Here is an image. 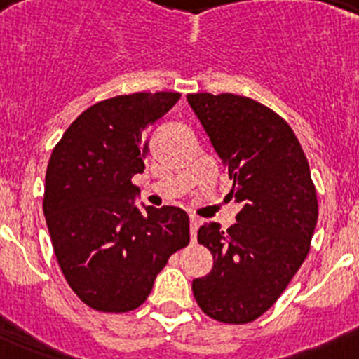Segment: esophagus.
Segmentation results:
<instances>
[{"mask_svg": "<svg viewBox=\"0 0 359 359\" xmlns=\"http://www.w3.org/2000/svg\"><path fill=\"white\" fill-rule=\"evenodd\" d=\"M198 228H199V219L196 217V215H190V239H192V243H196Z\"/></svg>", "mask_w": 359, "mask_h": 359, "instance_id": "34e87169", "label": "esophagus"}]
</instances>
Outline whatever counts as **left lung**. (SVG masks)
Masks as SVG:
<instances>
[{
    "label": "left lung",
    "mask_w": 359,
    "mask_h": 359,
    "mask_svg": "<svg viewBox=\"0 0 359 359\" xmlns=\"http://www.w3.org/2000/svg\"><path fill=\"white\" fill-rule=\"evenodd\" d=\"M187 100L226 163L230 194L243 203L226 231L217 223L198 230L214 266L194 278V298L217 322H253L309 253L318 219L309 163L290 123L264 104L233 93H190Z\"/></svg>",
    "instance_id": "left-lung-1"
}]
</instances>
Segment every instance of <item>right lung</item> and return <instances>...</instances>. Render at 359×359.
I'll return each instance as SVG.
<instances>
[{
  "mask_svg": "<svg viewBox=\"0 0 359 359\" xmlns=\"http://www.w3.org/2000/svg\"><path fill=\"white\" fill-rule=\"evenodd\" d=\"M182 95H118L82 111L53 147L43 210L57 262L73 293L102 313L147 300L169 257L190 241L177 207H135L133 176L144 172L147 129Z\"/></svg>",
  "mask_w": 359,
  "mask_h": 359,
  "instance_id": "1",
  "label": "right lung"
}]
</instances>
